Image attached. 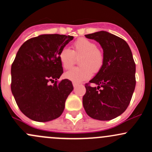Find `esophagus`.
I'll return each instance as SVG.
<instances>
[{"instance_id":"1","label":"esophagus","mask_w":152,"mask_h":152,"mask_svg":"<svg viewBox=\"0 0 152 152\" xmlns=\"http://www.w3.org/2000/svg\"><path fill=\"white\" fill-rule=\"evenodd\" d=\"M78 85H79V84H78V83L73 82V87H76Z\"/></svg>"}]
</instances>
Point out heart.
Here are the masks:
<instances>
[{
	"mask_svg": "<svg viewBox=\"0 0 152 152\" xmlns=\"http://www.w3.org/2000/svg\"><path fill=\"white\" fill-rule=\"evenodd\" d=\"M80 66L73 68L65 73V77L73 82H81L91 77L93 73H97L103 67L104 57L101 51L92 41L84 38L76 40L72 45V49L64 48L59 54V60L65 69L73 65L76 58H79Z\"/></svg>",
	"mask_w": 152,
	"mask_h": 152,
	"instance_id": "b5f03b06",
	"label": "heart"
}]
</instances>
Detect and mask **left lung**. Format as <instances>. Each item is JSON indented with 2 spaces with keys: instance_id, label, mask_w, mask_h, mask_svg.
<instances>
[{
  "instance_id": "8db88e82",
  "label": "left lung",
  "mask_w": 152,
  "mask_h": 152,
  "mask_svg": "<svg viewBox=\"0 0 152 152\" xmlns=\"http://www.w3.org/2000/svg\"><path fill=\"white\" fill-rule=\"evenodd\" d=\"M101 46L103 67L86 84L83 106L88 116L108 121L117 117L127 109L135 87V64L131 49L122 38L106 31L85 35Z\"/></svg>"
}]
</instances>
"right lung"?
Instances as JSON below:
<instances>
[{"instance_id":"obj_1","label":"right lung","mask_w":152,"mask_h":152,"mask_svg":"<svg viewBox=\"0 0 152 152\" xmlns=\"http://www.w3.org/2000/svg\"><path fill=\"white\" fill-rule=\"evenodd\" d=\"M71 36L44 34L25 41L12 65V92L20 111L32 120L45 122L63 114L71 81L57 80L63 70L59 54ZM55 82L51 86L50 82Z\"/></svg>"}]
</instances>
